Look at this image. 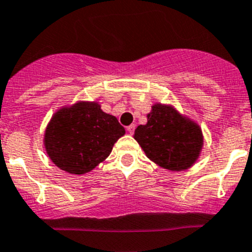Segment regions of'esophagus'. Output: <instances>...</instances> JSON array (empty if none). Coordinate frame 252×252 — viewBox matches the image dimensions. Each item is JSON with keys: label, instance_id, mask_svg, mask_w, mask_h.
<instances>
[{"label": "esophagus", "instance_id": "34e87169", "mask_svg": "<svg viewBox=\"0 0 252 252\" xmlns=\"http://www.w3.org/2000/svg\"><path fill=\"white\" fill-rule=\"evenodd\" d=\"M126 130H128L129 134H133L134 130H135V126H134V124H130L129 126H126Z\"/></svg>", "mask_w": 252, "mask_h": 252}]
</instances>
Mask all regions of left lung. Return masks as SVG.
I'll return each instance as SVG.
<instances>
[{"instance_id": "left-lung-1", "label": "left lung", "mask_w": 252, "mask_h": 252, "mask_svg": "<svg viewBox=\"0 0 252 252\" xmlns=\"http://www.w3.org/2000/svg\"><path fill=\"white\" fill-rule=\"evenodd\" d=\"M134 139L150 160L171 171L191 167L203 145L199 126L162 104L153 107L148 123L135 129Z\"/></svg>"}]
</instances>
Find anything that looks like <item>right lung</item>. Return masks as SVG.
Segmentation results:
<instances>
[{
    "instance_id": "right-lung-1",
    "label": "right lung",
    "mask_w": 252,
    "mask_h": 252,
    "mask_svg": "<svg viewBox=\"0 0 252 252\" xmlns=\"http://www.w3.org/2000/svg\"><path fill=\"white\" fill-rule=\"evenodd\" d=\"M124 134L118 119L102 112L99 104L80 102L54 114L44 144L58 167L82 175L102 162Z\"/></svg>"
}]
</instances>
